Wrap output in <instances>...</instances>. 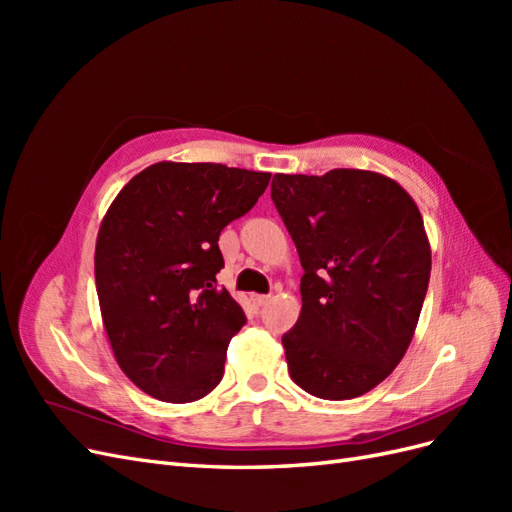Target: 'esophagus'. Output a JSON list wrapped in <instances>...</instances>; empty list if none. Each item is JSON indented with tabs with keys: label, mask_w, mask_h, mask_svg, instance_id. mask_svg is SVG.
Wrapping results in <instances>:
<instances>
[{
	"label": "esophagus",
	"mask_w": 512,
	"mask_h": 512,
	"mask_svg": "<svg viewBox=\"0 0 512 512\" xmlns=\"http://www.w3.org/2000/svg\"><path fill=\"white\" fill-rule=\"evenodd\" d=\"M252 301H254V305L262 307L271 301V294H252Z\"/></svg>",
	"instance_id": "34e87169"
}]
</instances>
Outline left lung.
Masks as SVG:
<instances>
[{
	"instance_id": "8db88e82",
	"label": "left lung",
	"mask_w": 512,
	"mask_h": 512,
	"mask_svg": "<svg viewBox=\"0 0 512 512\" xmlns=\"http://www.w3.org/2000/svg\"><path fill=\"white\" fill-rule=\"evenodd\" d=\"M271 198L301 258L288 374L320 399L361 397L404 359L429 286L431 247L412 196L374 170L282 175Z\"/></svg>"
}]
</instances>
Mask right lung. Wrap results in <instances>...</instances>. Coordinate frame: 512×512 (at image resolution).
Wrapping results in <instances>:
<instances>
[{"label": "right lung", "instance_id": "obj_1", "mask_svg": "<svg viewBox=\"0 0 512 512\" xmlns=\"http://www.w3.org/2000/svg\"><path fill=\"white\" fill-rule=\"evenodd\" d=\"M271 173L158 162L108 207L96 241V290L115 359L138 389L168 404L203 399L224 376L245 324L215 275L220 232L250 211Z\"/></svg>", "mask_w": 512, "mask_h": 512}]
</instances>
